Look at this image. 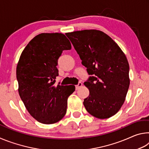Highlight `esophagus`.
<instances>
[{"label": "esophagus", "mask_w": 149, "mask_h": 149, "mask_svg": "<svg viewBox=\"0 0 149 149\" xmlns=\"http://www.w3.org/2000/svg\"><path fill=\"white\" fill-rule=\"evenodd\" d=\"M82 85H83L82 83L79 82V84H78L77 85H75V89H76V90H78V89H79V88H80L81 87H82Z\"/></svg>", "instance_id": "1"}]
</instances>
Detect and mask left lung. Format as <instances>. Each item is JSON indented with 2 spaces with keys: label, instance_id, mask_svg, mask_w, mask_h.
<instances>
[{
  "label": "left lung",
  "instance_id": "obj_1",
  "mask_svg": "<svg viewBox=\"0 0 149 149\" xmlns=\"http://www.w3.org/2000/svg\"><path fill=\"white\" fill-rule=\"evenodd\" d=\"M65 35L88 74L93 75L84 83L89 90L84 102L85 109L99 119L113 116L124 103L130 86V66L124 52L99 30L85 29Z\"/></svg>",
  "mask_w": 149,
  "mask_h": 149
}]
</instances>
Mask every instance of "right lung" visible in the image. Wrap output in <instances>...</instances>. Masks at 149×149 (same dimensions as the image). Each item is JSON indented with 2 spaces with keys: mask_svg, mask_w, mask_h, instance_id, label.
Returning a JSON list of instances; mask_svg holds the SVG:
<instances>
[{
  "mask_svg": "<svg viewBox=\"0 0 149 149\" xmlns=\"http://www.w3.org/2000/svg\"><path fill=\"white\" fill-rule=\"evenodd\" d=\"M72 49L64 34L42 33L25 47L16 68L19 97L30 115L39 122L52 124L67 111L68 99L75 86L54 85L58 76V59Z\"/></svg>",
  "mask_w": 149,
  "mask_h": 149,
  "instance_id": "1",
  "label": "right lung"
}]
</instances>
